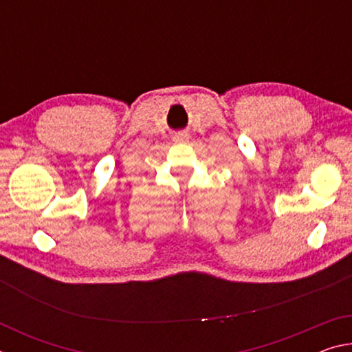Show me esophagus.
Returning <instances> with one entry per match:
<instances>
[{
    "mask_svg": "<svg viewBox=\"0 0 352 352\" xmlns=\"http://www.w3.org/2000/svg\"><path fill=\"white\" fill-rule=\"evenodd\" d=\"M189 138V135L186 132H178L174 135V141L175 142H184Z\"/></svg>",
    "mask_w": 352,
    "mask_h": 352,
    "instance_id": "esophagus-1",
    "label": "esophagus"
}]
</instances>
